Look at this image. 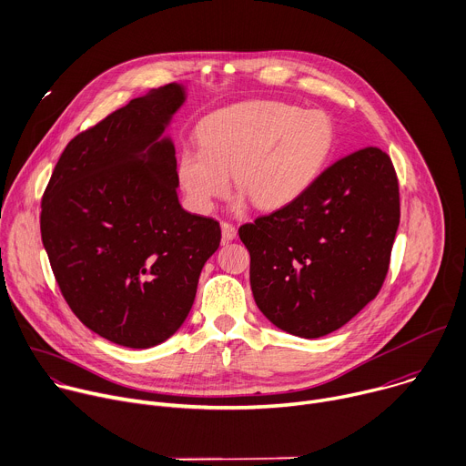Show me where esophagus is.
<instances>
[{
  "instance_id": "34e87169",
  "label": "esophagus",
  "mask_w": 466,
  "mask_h": 466,
  "mask_svg": "<svg viewBox=\"0 0 466 466\" xmlns=\"http://www.w3.org/2000/svg\"><path fill=\"white\" fill-rule=\"evenodd\" d=\"M222 240L224 242H231L235 237H237V228L229 222H222Z\"/></svg>"
}]
</instances>
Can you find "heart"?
I'll use <instances>...</instances> for the list:
<instances>
[{"mask_svg": "<svg viewBox=\"0 0 466 466\" xmlns=\"http://www.w3.org/2000/svg\"><path fill=\"white\" fill-rule=\"evenodd\" d=\"M336 130L321 110L251 101L218 110L198 127V147L177 157V181L191 208L209 213L229 191V174L257 209L279 211L303 198L325 170Z\"/></svg>", "mask_w": 466, "mask_h": 466, "instance_id": "1", "label": "heart"}]
</instances>
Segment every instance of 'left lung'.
<instances>
[{"label":"left lung","mask_w":466,"mask_h":466,"mask_svg":"<svg viewBox=\"0 0 466 466\" xmlns=\"http://www.w3.org/2000/svg\"><path fill=\"white\" fill-rule=\"evenodd\" d=\"M399 222L391 157L377 147L339 157L303 198L240 226L258 310L299 338L338 330L380 292Z\"/></svg>","instance_id":"left-lung-1"}]
</instances>
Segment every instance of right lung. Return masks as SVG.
<instances>
[{"instance_id":"add662e5","label":"right lung","mask_w":466,"mask_h":466,"mask_svg":"<svg viewBox=\"0 0 466 466\" xmlns=\"http://www.w3.org/2000/svg\"><path fill=\"white\" fill-rule=\"evenodd\" d=\"M185 99L181 84H167L73 137L42 198V242L64 299L89 330L130 349L181 327L220 246V224L177 200L163 132Z\"/></svg>"}]
</instances>
